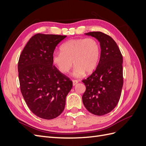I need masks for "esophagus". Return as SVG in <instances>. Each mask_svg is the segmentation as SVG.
Returning a JSON list of instances; mask_svg holds the SVG:
<instances>
[{"label":"esophagus","instance_id":"34e87169","mask_svg":"<svg viewBox=\"0 0 146 146\" xmlns=\"http://www.w3.org/2000/svg\"><path fill=\"white\" fill-rule=\"evenodd\" d=\"M78 81L77 80H72V83H73V85L74 86H75V85H77V84L78 83Z\"/></svg>","mask_w":146,"mask_h":146}]
</instances>
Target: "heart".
<instances>
[{
  "instance_id": "b5f03b06",
  "label": "heart",
  "mask_w": 146,
  "mask_h": 146,
  "mask_svg": "<svg viewBox=\"0 0 146 146\" xmlns=\"http://www.w3.org/2000/svg\"><path fill=\"white\" fill-rule=\"evenodd\" d=\"M60 51L53 55V63L63 74L68 73L74 64L73 74L77 77L93 72L100 55L99 44L92 38L70 39L61 46Z\"/></svg>"
}]
</instances>
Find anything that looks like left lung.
<instances>
[{"label":"left lung","instance_id":"8db88e82","mask_svg":"<svg viewBox=\"0 0 146 146\" xmlns=\"http://www.w3.org/2000/svg\"><path fill=\"white\" fill-rule=\"evenodd\" d=\"M100 42V57L94 72L82 80L86 91L83 103L88 111L103 116L111 111L120 99L123 86V58L114 39L100 32L85 33Z\"/></svg>","mask_w":146,"mask_h":146}]
</instances>
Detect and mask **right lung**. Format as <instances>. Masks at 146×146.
I'll return each instance as SVG.
<instances>
[{
    "instance_id": "1",
    "label": "right lung",
    "mask_w": 146,
    "mask_h": 146,
    "mask_svg": "<svg viewBox=\"0 0 146 146\" xmlns=\"http://www.w3.org/2000/svg\"><path fill=\"white\" fill-rule=\"evenodd\" d=\"M66 36L38 33L30 39L18 62L21 91L28 107L44 119L63 111L72 82L53 65L56 46Z\"/></svg>"
}]
</instances>
